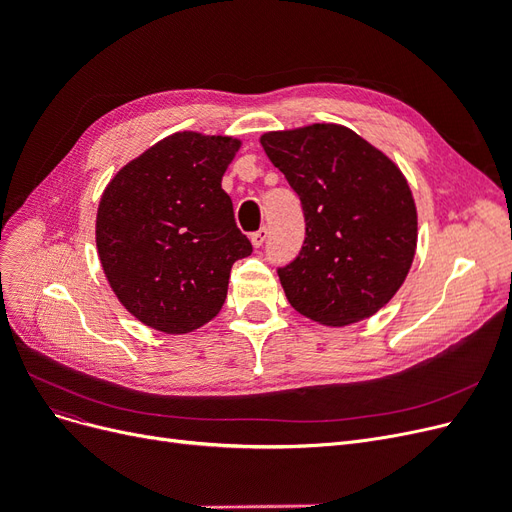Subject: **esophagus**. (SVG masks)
<instances>
[{
    "label": "esophagus",
    "mask_w": 512,
    "mask_h": 512,
    "mask_svg": "<svg viewBox=\"0 0 512 512\" xmlns=\"http://www.w3.org/2000/svg\"><path fill=\"white\" fill-rule=\"evenodd\" d=\"M267 237H269V230H267V226H262V228H258L256 232H252V245L254 247H260V245H265V241H267Z\"/></svg>",
    "instance_id": "1"
}]
</instances>
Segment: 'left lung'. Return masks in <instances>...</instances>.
Masks as SVG:
<instances>
[{
    "label": "left lung",
    "mask_w": 512,
    "mask_h": 512,
    "mask_svg": "<svg viewBox=\"0 0 512 512\" xmlns=\"http://www.w3.org/2000/svg\"><path fill=\"white\" fill-rule=\"evenodd\" d=\"M260 145L305 215L299 256L277 267L290 305L329 327L374 316L404 284L416 250L406 177L337 123L269 132Z\"/></svg>",
    "instance_id": "8db88e82"
}]
</instances>
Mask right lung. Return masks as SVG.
<instances>
[{
  "label": "right lung",
  "instance_id": "obj_1",
  "mask_svg": "<svg viewBox=\"0 0 512 512\" xmlns=\"http://www.w3.org/2000/svg\"><path fill=\"white\" fill-rule=\"evenodd\" d=\"M237 138L177 132L106 185L96 243L121 305L151 329L188 333L220 312L230 269L252 254L222 177Z\"/></svg>",
  "mask_w": 512,
  "mask_h": 512
}]
</instances>
